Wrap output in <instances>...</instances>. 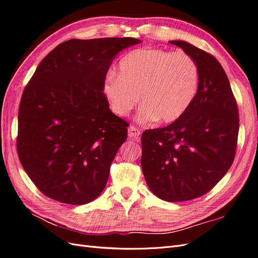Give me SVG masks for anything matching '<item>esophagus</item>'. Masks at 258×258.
Masks as SVG:
<instances>
[{"label":"esophagus","instance_id":"esophagus-1","mask_svg":"<svg viewBox=\"0 0 258 258\" xmlns=\"http://www.w3.org/2000/svg\"><path fill=\"white\" fill-rule=\"evenodd\" d=\"M140 136V130L134 126H130L128 129V137L130 139H134V140H138Z\"/></svg>","mask_w":258,"mask_h":258}]
</instances>
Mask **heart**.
I'll return each mask as SVG.
<instances>
[{
  "mask_svg": "<svg viewBox=\"0 0 258 258\" xmlns=\"http://www.w3.org/2000/svg\"><path fill=\"white\" fill-rule=\"evenodd\" d=\"M199 80V67L188 53L140 48L120 60L118 75L107 74L103 92L117 115H128L141 99L140 120L172 122L194 102Z\"/></svg>",
  "mask_w": 258,
  "mask_h": 258,
  "instance_id": "heart-1",
  "label": "heart"
}]
</instances>
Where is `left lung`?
Returning a JSON list of instances; mask_svg holds the SVG:
<instances>
[{"instance_id": "obj_1", "label": "left lung", "mask_w": 258, "mask_h": 258, "mask_svg": "<svg viewBox=\"0 0 258 258\" xmlns=\"http://www.w3.org/2000/svg\"><path fill=\"white\" fill-rule=\"evenodd\" d=\"M170 43L197 62V95L178 119L143 132L141 166L154 195L179 202L207 194L227 173L235 159L239 113L220 62L187 42Z\"/></svg>"}]
</instances>
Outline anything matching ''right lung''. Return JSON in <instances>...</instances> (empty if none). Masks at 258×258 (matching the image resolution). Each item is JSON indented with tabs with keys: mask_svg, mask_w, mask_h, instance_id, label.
<instances>
[{
	"mask_svg": "<svg viewBox=\"0 0 258 258\" xmlns=\"http://www.w3.org/2000/svg\"><path fill=\"white\" fill-rule=\"evenodd\" d=\"M134 37L70 40L36 68L23 90L17 153L45 196L85 205L103 191L129 123L110 110L103 92L116 54Z\"/></svg>",
	"mask_w": 258,
	"mask_h": 258,
	"instance_id": "add662e5",
	"label": "right lung"
}]
</instances>
